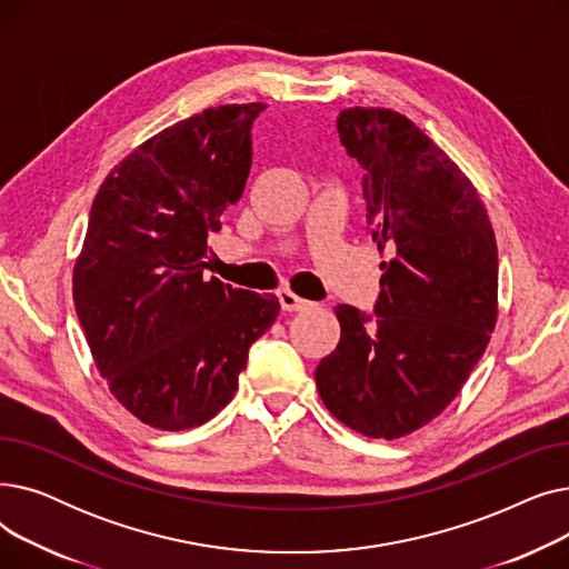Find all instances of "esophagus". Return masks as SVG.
<instances>
[{"label": "esophagus", "mask_w": 569, "mask_h": 569, "mask_svg": "<svg viewBox=\"0 0 569 569\" xmlns=\"http://www.w3.org/2000/svg\"><path fill=\"white\" fill-rule=\"evenodd\" d=\"M277 295H279V302H281L283 311H302L311 305V302L302 300V297H297L292 290H279Z\"/></svg>", "instance_id": "1"}]
</instances>
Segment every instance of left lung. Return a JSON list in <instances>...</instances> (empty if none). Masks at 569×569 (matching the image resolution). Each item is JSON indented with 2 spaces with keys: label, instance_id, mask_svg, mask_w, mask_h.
I'll return each mask as SVG.
<instances>
[{
  "label": "left lung",
  "instance_id": "8db88e82",
  "mask_svg": "<svg viewBox=\"0 0 569 569\" xmlns=\"http://www.w3.org/2000/svg\"><path fill=\"white\" fill-rule=\"evenodd\" d=\"M337 129L365 168L362 193L382 262L373 313L339 305L341 339L316 385L339 422L401 438L431 422L480 362L498 316L496 234L470 179L408 117L348 108Z\"/></svg>",
  "mask_w": 569,
  "mask_h": 569
}]
</instances>
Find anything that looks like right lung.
I'll return each mask as SVG.
<instances>
[{
  "mask_svg": "<svg viewBox=\"0 0 569 569\" xmlns=\"http://www.w3.org/2000/svg\"><path fill=\"white\" fill-rule=\"evenodd\" d=\"M264 103L182 119L110 170L89 212L73 302L110 392L140 422L184 431L237 392L277 295L204 277L209 232L244 193Z\"/></svg>",
  "mask_w": 569,
  "mask_h": 569,
  "instance_id": "add662e5",
  "label": "right lung"
}]
</instances>
